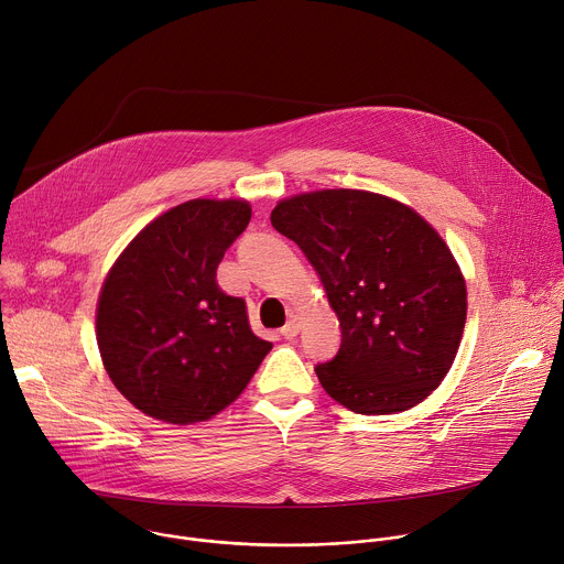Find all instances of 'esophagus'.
Masks as SVG:
<instances>
[{"mask_svg": "<svg viewBox=\"0 0 564 564\" xmlns=\"http://www.w3.org/2000/svg\"><path fill=\"white\" fill-rule=\"evenodd\" d=\"M299 330H301V321H299V316H292L288 324L281 328V337L283 339H294L299 335Z\"/></svg>", "mask_w": 564, "mask_h": 564, "instance_id": "34e87169", "label": "esophagus"}]
</instances>
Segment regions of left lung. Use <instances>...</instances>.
I'll return each mask as SVG.
<instances>
[{
    "instance_id": "left-lung-1",
    "label": "left lung",
    "mask_w": 564,
    "mask_h": 564,
    "mask_svg": "<svg viewBox=\"0 0 564 564\" xmlns=\"http://www.w3.org/2000/svg\"><path fill=\"white\" fill-rule=\"evenodd\" d=\"M270 220L303 250L339 318L337 355L314 368L324 390L361 415L417 406L453 366L466 321V283L442 236L361 189L285 198Z\"/></svg>"
}]
</instances>
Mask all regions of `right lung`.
Returning <instances> with one entry per match:
<instances>
[{
    "mask_svg": "<svg viewBox=\"0 0 564 564\" xmlns=\"http://www.w3.org/2000/svg\"><path fill=\"white\" fill-rule=\"evenodd\" d=\"M252 218L248 200H187L151 220L100 292L96 333L113 386L149 417L205 422L243 392L272 344L216 268Z\"/></svg>",
    "mask_w": 564,
    "mask_h": 564,
    "instance_id": "obj_1",
    "label": "right lung"
}]
</instances>
